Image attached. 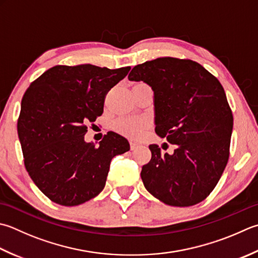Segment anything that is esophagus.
<instances>
[{"mask_svg":"<svg viewBox=\"0 0 258 258\" xmlns=\"http://www.w3.org/2000/svg\"><path fill=\"white\" fill-rule=\"evenodd\" d=\"M140 148V145L135 142H131V151H135Z\"/></svg>","mask_w":258,"mask_h":258,"instance_id":"34e87169","label":"esophagus"}]
</instances>
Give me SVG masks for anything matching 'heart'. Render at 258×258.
<instances>
[{"label":"heart","instance_id":"obj_1","mask_svg":"<svg viewBox=\"0 0 258 258\" xmlns=\"http://www.w3.org/2000/svg\"><path fill=\"white\" fill-rule=\"evenodd\" d=\"M114 127L118 132L127 135L130 138L136 139L142 134L145 127V122L143 119L139 118L123 117L116 120L114 123Z\"/></svg>","mask_w":258,"mask_h":258}]
</instances>
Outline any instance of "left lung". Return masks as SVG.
I'll use <instances>...</instances> for the list:
<instances>
[{
  "instance_id": "8db88e82",
  "label": "left lung",
  "mask_w": 258,
  "mask_h": 258,
  "mask_svg": "<svg viewBox=\"0 0 258 258\" xmlns=\"http://www.w3.org/2000/svg\"><path fill=\"white\" fill-rule=\"evenodd\" d=\"M128 79L152 87L155 132L176 145L172 154L149 146L152 158L141 172L146 190L169 206L204 201L229 159L234 117L224 87L200 63L172 57L135 66Z\"/></svg>"
}]
</instances>
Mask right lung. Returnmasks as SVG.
Here are the masks:
<instances>
[{"instance_id": "add662e5", "label": "right lung", "mask_w": 258, "mask_h": 258, "mask_svg": "<svg viewBox=\"0 0 258 258\" xmlns=\"http://www.w3.org/2000/svg\"><path fill=\"white\" fill-rule=\"evenodd\" d=\"M130 69L58 64L25 90L18 118L24 165L53 203L72 207L94 198L104 189L110 161L130 150L114 132L99 146L84 140L87 124L103 114L106 95Z\"/></svg>"}]
</instances>
